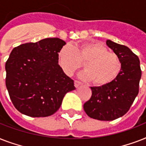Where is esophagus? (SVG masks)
Instances as JSON below:
<instances>
[{
  "label": "esophagus",
  "mask_w": 146,
  "mask_h": 146,
  "mask_svg": "<svg viewBox=\"0 0 146 146\" xmlns=\"http://www.w3.org/2000/svg\"><path fill=\"white\" fill-rule=\"evenodd\" d=\"M74 85H75L76 88H78V87L80 86H81V85H82V83H81L80 82H79V81H77V80H76L75 82H74Z\"/></svg>",
  "instance_id": "obj_1"
}]
</instances>
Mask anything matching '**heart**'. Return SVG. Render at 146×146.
Wrapping results in <instances>:
<instances>
[{
	"mask_svg": "<svg viewBox=\"0 0 146 146\" xmlns=\"http://www.w3.org/2000/svg\"><path fill=\"white\" fill-rule=\"evenodd\" d=\"M58 62L66 75L72 76L85 63L86 70L80 74L85 81L104 86L115 80L121 70V62L114 54L98 42H87L80 47L66 44L58 53Z\"/></svg>",
	"mask_w": 146,
	"mask_h": 146,
	"instance_id": "1",
	"label": "heart"
}]
</instances>
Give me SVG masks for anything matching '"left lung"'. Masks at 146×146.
Here are the masks:
<instances>
[{
    "instance_id": "1",
    "label": "left lung",
    "mask_w": 146,
    "mask_h": 146,
    "mask_svg": "<svg viewBox=\"0 0 146 146\" xmlns=\"http://www.w3.org/2000/svg\"><path fill=\"white\" fill-rule=\"evenodd\" d=\"M106 44L121 62V70L115 80L102 86L91 87V98L83 105L89 117L113 120L129 111L139 93L142 71L139 57L128 47L107 40Z\"/></svg>"
}]
</instances>
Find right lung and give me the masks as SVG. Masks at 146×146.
I'll use <instances>...</instances> for the list:
<instances>
[{"label": "right lung", "instance_id": "obj_1", "mask_svg": "<svg viewBox=\"0 0 146 146\" xmlns=\"http://www.w3.org/2000/svg\"><path fill=\"white\" fill-rule=\"evenodd\" d=\"M65 44L60 38H47L13 49L6 62V86L20 113L33 117L52 115L64 96L76 89L58 64V53Z\"/></svg>", "mask_w": 146, "mask_h": 146}]
</instances>
